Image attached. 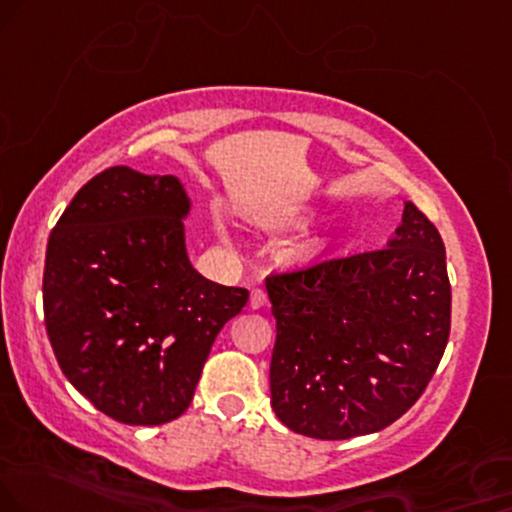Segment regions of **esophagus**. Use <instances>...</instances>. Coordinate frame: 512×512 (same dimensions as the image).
Returning <instances> with one entry per match:
<instances>
[{
  "instance_id": "34e87169",
  "label": "esophagus",
  "mask_w": 512,
  "mask_h": 512,
  "mask_svg": "<svg viewBox=\"0 0 512 512\" xmlns=\"http://www.w3.org/2000/svg\"><path fill=\"white\" fill-rule=\"evenodd\" d=\"M268 304V294L263 292V289H251V296H249V306L254 308V311H258V308H263Z\"/></svg>"
}]
</instances>
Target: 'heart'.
I'll return each mask as SVG.
<instances>
[{"label":"heart","mask_w":512,"mask_h":512,"mask_svg":"<svg viewBox=\"0 0 512 512\" xmlns=\"http://www.w3.org/2000/svg\"><path fill=\"white\" fill-rule=\"evenodd\" d=\"M292 223V218L289 216H282V213H268V216H263L258 220V225L268 227V230H282V227H287ZM327 244V237L325 235H311L308 239H304L299 246H296L294 254L296 256H311L315 251H320L323 246Z\"/></svg>","instance_id":"obj_1"}]
</instances>
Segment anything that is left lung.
<instances>
[{
	"label": "left lung",
	"instance_id": "8db88e82",
	"mask_svg": "<svg viewBox=\"0 0 512 512\" xmlns=\"http://www.w3.org/2000/svg\"><path fill=\"white\" fill-rule=\"evenodd\" d=\"M266 289L270 403L304 437L384 430L420 399L449 342L444 242L410 201L382 249L268 277Z\"/></svg>",
	"mask_w": 512,
	"mask_h": 512
}]
</instances>
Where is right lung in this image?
I'll return each instance as SVG.
<instances>
[{"instance_id":"right-lung-1","label":"right lung","mask_w":512,"mask_h":512,"mask_svg":"<svg viewBox=\"0 0 512 512\" xmlns=\"http://www.w3.org/2000/svg\"><path fill=\"white\" fill-rule=\"evenodd\" d=\"M189 208L175 175L113 166L80 187L49 235L42 299L56 361L125 425L185 413L218 332L249 299L189 263Z\"/></svg>"}]
</instances>
